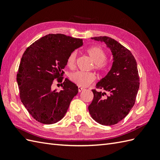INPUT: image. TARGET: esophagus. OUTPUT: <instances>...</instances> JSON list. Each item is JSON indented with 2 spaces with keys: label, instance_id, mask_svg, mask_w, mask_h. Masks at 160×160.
<instances>
[{
  "label": "esophagus",
  "instance_id": "34e87169",
  "mask_svg": "<svg viewBox=\"0 0 160 160\" xmlns=\"http://www.w3.org/2000/svg\"><path fill=\"white\" fill-rule=\"evenodd\" d=\"M78 92H81V91H82L84 89V88L81 87H78Z\"/></svg>",
  "mask_w": 160,
  "mask_h": 160
}]
</instances>
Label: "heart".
<instances>
[{
    "instance_id": "b5f03b06",
    "label": "heart",
    "mask_w": 160,
    "mask_h": 160,
    "mask_svg": "<svg viewBox=\"0 0 160 160\" xmlns=\"http://www.w3.org/2000/svg\"><path fill=\"white\" fill-rule=\"evenodd\" d=\"M87 53L94 62V68L100 72H104L107 70L108 64L106 62L107 53L100 46L91 47L87 49ZM77 53L71 52L67 59V64L70 69H73L76 65ZM72 82L79 87H87L92 83L96 79V75L91 72H82L76 71L71 73L69 76Z\"/></svg>"
}]
</instances>
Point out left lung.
Returning <instances> with one entry per match:
<instances>
[{
	"instance_id": "obj_1",
	"label": "left lung",
	"mask_w": 160,
	"mask_h": 160,
	"mask_svg": "<svg viewBox=\"0 0 160 160\" xmlns=\"http://www.w3.org/2000/svg\"><path fill=\"white\" fill-rule=\"evenodd\" d=\"M91 39L106 44L111 50L113 62L109 72L96 84L97 89L104 92L93 89V99L88 108L95 121L113 125L127 116L135 104L140 87L137 62L130 51L110 37Z\"/></svg>"
}]
</instances>
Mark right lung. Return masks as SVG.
<instances>
[{
  "label": "right lung",
  "instance_id": "obj_1",
  "mask_svg": "<svg viewBox=\"0 0 160 160\" xmlns=\"http://www.w3.org/2000/svg\"><path fill=\"white\" fill-rule=\"evenodd\" d=\"M82 45V39L56 33L42 37L25 51L16 80L20 100L36 121L52 124L66 114L78 89L64 79L62 69L69 54ZM56 79L63 82L60 91L52 89Z\"/></svg>",
  "mask_w": 160,
  "mask_h": 160
}]
</instances>
